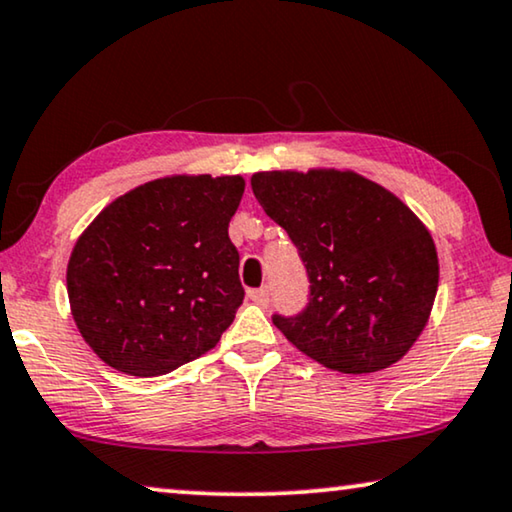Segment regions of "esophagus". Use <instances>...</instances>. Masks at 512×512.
I'll return each mask as SVG.
<instances>
[{"label": "esophagus", "instance_id": "obj_1", "mask_svg": "<svg viewBox=\"0 0 512 512\" xmlns=\"http://www.w3.org/2000/svg\"><path fill=\"white\" fill-rule=\"evenodd\" d=\"M249 298L256 302V305H263L268 307L270 305V288L263 286V288H254V291H249Z\"/></svg>", "mask_w": 512, "mask_h": 512}]
</instances>
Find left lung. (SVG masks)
I'll return each instance as SVG.
<instances>
[{"mask_svg":"<svg viewBox=\"0 0 512 512\" xmlns=\"http://www.w3.org/2000/svg\"><path fill=\"white\" fill-rule=\"evenodd\" d=\"M251 189L309 274L305 311L272 316L288 342L342 374L381 372L402 360L439 288V256L425 224L353 170H265L251 177Z\"/></svg>","mask_w":512,"mask_h":512,"instance_id":"8db88e82","label":"left lung"}]
</instances>
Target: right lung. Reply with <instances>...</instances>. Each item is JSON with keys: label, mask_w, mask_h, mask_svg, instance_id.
I'll return each instance as SVG.
<instances>
[{"label": "right lung", "mask_w": 512, "mask_h": 512, "mask_svg": "<svg viewBox=\"0 0 512 512\" xmlns=\"http://www.w3.org/2000/svg\"><path fill=\"white\" fill-rule=\"evenodd\" d=\"M240 175H170L103 207L66 268L73 321L99 358L161 376L212 351L244 300L228 238Z\"/></svg>", "instance_id": "1"}]
</instances>
